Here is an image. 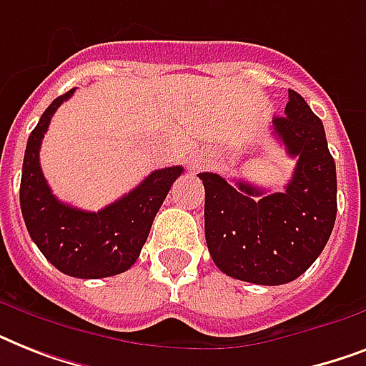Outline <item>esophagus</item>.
<instances>
[{
  "mask_svg": "<svg viewBox=\"0 0 366 366\" xmlns=\"http://www.w3.org/2000/svg\"><path fill=\"white\" fill-rule=\"evenodd\" d=\"M209 165V159L207 157H195V159H192V171H201V169H205V167Z\"/></svg>",
  "mask_w": 366,
  "mask_h": 366,
  "instance_id": "obj_1",
  "label": "esophagus"
}]
</instances>
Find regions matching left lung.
<instances>
[{"instance_id":"left-lung-1","label":"left lung","mask_w":366,"mask_h":366,"mask_svg":"<svg viewBox=\"0 0 366 366\" xmlns=\"http://www.w3.org/2000/svg\"><path fill=\"white\" fill-rule=\"evenodd\" d=\"M273 134L296 169L285 192L254 184H228L201 172L205 186V239L218 269L256 285H285L300 277L323 252L336 220V165L325 127L290 89L285 116Z\"/></svg>"}]
</instances>
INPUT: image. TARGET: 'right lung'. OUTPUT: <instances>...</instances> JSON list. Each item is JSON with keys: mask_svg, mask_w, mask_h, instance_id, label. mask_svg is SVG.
Listing matches in <instances>:
<instances>
[{"mask_svg": "<svg viewBox=\"0 0 366 366\" xmlns=\"http://www.w3.org/2000/svg\"><path fill=\"white\" fill-rule=\"evenodd\" d=\"M74 91L51 102L28 138L20 211L31 241L56 269L79 279L112 277L137 262L155 214L184 169L180 165L157 169L132 192L99 212L81 211L56 199L43 177L39 148L51 117Z\"/></svg>", "mask_w": 366, "mask_h": 366, "instance_id": "add662e5", "label": "right lung"}]
</instances>
